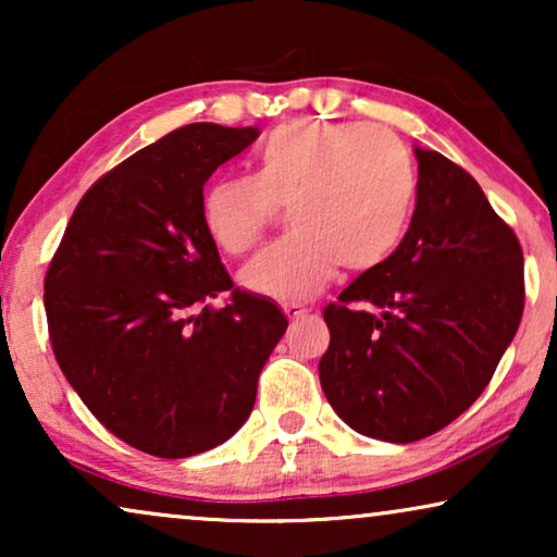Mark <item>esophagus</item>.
<instances>
[{"label": "esophagus", "instance_id": "1", "mask_svg": "<svg viewBox=\"0 0 557 557\" xmlns=\"http://www.w3.org/2000/svg\"><path fill=\"white\" fill-rule=\"evenodd\" d=\"M284 314L288 319H301V317H307V309H304L301 304H284Z\"/></svg>", "mask_w": 557, "mask_h": 557}]
</instances>
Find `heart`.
<instances>
[{"instance_id": "1", "label": "heart", "mask_w": 557, "mask_h": 557, "mask_svg": "<svg viewBox=\"0 0 557 557\" xmlns=\"http://www.w3.org/2000/svg\"><path fill=\"white\" fill-rule=\"evenodd\" d=\"M256 174L210 185L202 220L210 240L243 256L281 208L294 231L243 269L250 292L307 301L337 271H370L406 238L416 205V170L398 136L368 124L294 121L256 149Z\"/></svg>"}]
</instances>
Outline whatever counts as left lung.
<instances>
[{
	"label": "left lung",
	"mask_w": 557,
	"mask_h": 557,
	"mask_svg": "<svg viewBox=\"0 0 557 557\" xmlns=\"http://www.w3.org/2000/svg\"><path fill=\"white\" fill-rule=\"evenodd\" d=\"M416 159L406 238L324 309L319 360L334 413L391 444L433 436L482 395L524 309L512 227L451 159L418 147Z\"/></svg>",
	"instance_id": "left-lung-1"
}]
</instances>
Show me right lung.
<instances>
[{"instance_id": "obj_1", "label": "right lung", "mask_w": 557, "mask_h": 557, "mask_svg": "<svg viewBox=\"0 0 557 557\" xmlns=\"http://www.w3.org/2000/svg\"><path fill=\"white\" fill-rule=\"evenodd\" d=\"M258 134L187 124L124 159L81 197L45 273L67 383L113 436L159 459L208 451L246 423L288 326L233 286L202 220L205 182Z\"/></svg>"}]
</instances>
